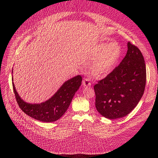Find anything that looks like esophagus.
Wrapping results in <instances>:
<instances>
[{
  "label": "esophagus",
  "instance_id": "34e87169",
  "mask_svg": "<svg viewBox=\"0 0 158 158\" xmlns=\"http://www.w3.org/2000/svg\"><path fill=\"white\" fill-rule=\"evenodd\" d=\"M91 85V81H90L89 79L88 78H85L83 81H82V85L84 87H87V86H90Z\"/></svg>",
  "mask_w": 158,
  "mask_h": 158
}]
</instances>
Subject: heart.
<instances>
[{
	"label": "heart",
	"mask_w": 158,
	"mask_h": 158,
	"mask_svg": "<svg viewBox=\"0 0 158 158\" xmlns=\"http://www.w3.org/2000/svg\"><path fill=\"white\" fill-rule=\"evenodd\" d=\"M121 56V48L116 42L97 44L90 56L91 59H94L90 72L96 78L106 77L114 68Z\"/></svg>",
	"instance_id": "b5f03b06"
}]
</instances>
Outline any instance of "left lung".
I'll return each mask as SVG.
<instances>
[{
  "instance_id": "obj_1",
  "label": "left lung",
  "mask_w": 158,
  "mask_h": 158,
  "mask_svg": "<svg viewBox=\"0 0 158 158\" xmlns=\"http://www.w3.org/2000/svg\"><path fill=\"white\" fill-rule=\"evenodd\" d=\"M146 82L143 56L128 42L127 54L119 65L94 86L97 110L109 119L126 116L141 99Z\"/></svg>"
}]
</instances>
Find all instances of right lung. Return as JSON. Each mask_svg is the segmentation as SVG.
I'll return each instance as SVG.
<instances>
[{
	"instance_id": "add662e5",
	"label": "right lung",
	"mask_w": 158,
	"mask_h": 158,
	"mask_svg": "<svg viewBox=\"0 0 158 158\" xmlns=\"http://www.w3.org/2000/svg\"><path fill=\"white\" fill-rule=\"evenodd\" d=\"M13 73V70H12ZM80 75L65 81L58 91L48 101L40 104H30L22 99L14 84L12 85L17 102L20 108L30 117L44 123L54 122L60 119L68 109L75 93L82 82Z\"/></svg>"
}]
</instances>
